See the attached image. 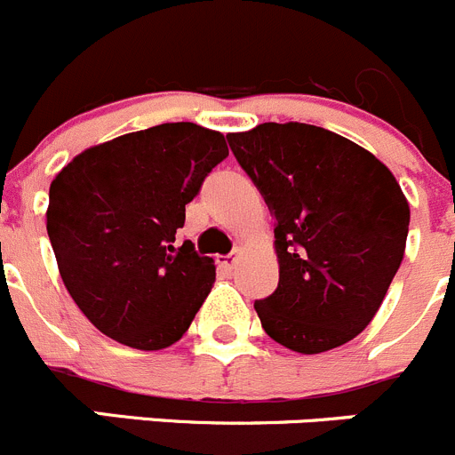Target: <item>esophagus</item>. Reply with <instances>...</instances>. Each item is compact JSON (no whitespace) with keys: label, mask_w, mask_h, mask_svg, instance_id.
I'll return each instance as SVG.
<instances>
[{"label":"esophagus","mask_w":455,"mask_h":455,"mask_svg":"<svg viewBox=\"0 0 455 455\" xmlns=\"http://www.w3.org/2000/svg\"><path fill=\"white\" fill-rule=\"evenodd\" d=\"M239 254H241V248H236L232 254H223V257H219L216 261H219V266L223 267V270L232 272V270H235L236 261H239Z\"/></svg>","instance_id":"esophagus-1"}]
</instances>
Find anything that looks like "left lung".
<instances>
[{
  "label": "left lung",
  "mask_w": 455,
  "mask_h": 455,
  "mask_svg": "<svg viewBox=\"0 0 455 455\" xmlns=\"http://www.w3.org/2000/svg\"><path fill=\"white\" fill-rule=\"evenodd\" d=\"M275 228L279 285L254 301L276 344L326 353L382 306L409 235V201L382 160L328 129L263 123L228 133Z\"/></svg>",
  "instance_id": "1"
}]
</instances>
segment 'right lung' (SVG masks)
Wrapping results in <instances>:
<instances>
[{"instance_id":"right-lung-1","label":"right lung","mask_w":455,"mask_h":455,"mask_svg":"<svg viewBox=\"0 0 455 455\" xmlns=\"http://www.w3.org/2000/svg\"><path fill=\"white\" fill-rule=\"evenodd\" d=\"M228 154L220 132L165 123L89 147L58 172L46 232L68 295L107 337L160 350L185 335L216 266L189 241L176 250V230Z\"/></svg>"}]
</instances>
